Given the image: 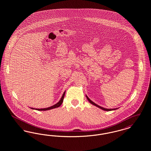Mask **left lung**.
I'll list each match as a JSON object with an SVG mask.
<instances>
[{
  "instance_id": "left-lung-1",
  "label": "left lung",
  "mask_w": 151,
  "mask_h": 151,
  "mask_svg": "<svg viewBox=\"0 0 151 151\" xmlns=\"http://www.w3.org/2000/svg\"><path fill=\"white\" fill-rule=\"evenodd\" d=\"M86 98H87V99H88V100L89 101V102L91 104H93L94 106H97V107H98V108H99L100 109H101L103 110H105V111H111V110H115V109H105V108H102V107H101L100 106H99V105L96 104L92 101L87 96H86Z\"/></svg>"
}]
</instances>
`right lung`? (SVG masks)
<instances>
[{
	"mask_svg": "<svg viewBox=\"0 0 151 151\" xmlns=\"http://www.w3.org/2000/svg\"><path fill=\"white\" fill-rule=\"evenodd\" d=\"M65 92L63 94V96H62V98H61V99L60 100V101L57 103L56 104H55L54 105H53V106H51L50 107H49V108H43V109H35V108H32L31 109H36L37 110H39V111H45V110H50V109H54V108H58V107H59L61 105H62V102H63V99H64V97H65Z\"/></svg>",
	"mask_w": 151,
	"mask_h": 151,
	"instance_id": "1",
	"label": "right lung"
}]
</instances>
